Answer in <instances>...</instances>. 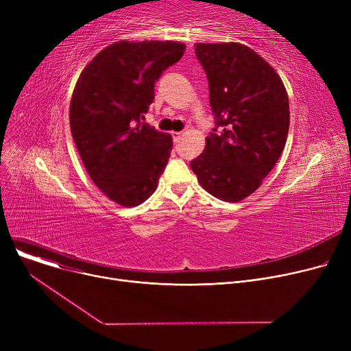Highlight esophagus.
<instances>
[{
	"label": "esophagus",
	"instance_id": "1",
	"mask_svg": "<svg viewBox=\"0 0 351 351\" xmlns=\"http://www.w3.org/2000/svg\"><path fill=\"white\" fill-rule=\"evenodd\" d=\"M180 136H182V132H172V138H173V142H175V143L179 142Z\"/></svg>",
	"mask_w": 351,
	"mask_h": 351
}]
</instances>
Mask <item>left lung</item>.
Masks as SVG:
<instances>
[{
    "mask_svg": "<svg viewBox=\"0 0 351 351\" xmlns=\"http://www.w3.org/2000/svg\"><path fill=\"white\" fill-rule=\"evenodd\" d=\"M195 53L206 72L216 126L191 168L210 195L239 202L262 185L285 149L287 92L276 71L246 45L196 44Z\"/></svg>",
    "mask_w": 351,
    "mask_h": 351,
    "instance_id": "left-lung-1",
    "label": "left lung"
}]
</instances>
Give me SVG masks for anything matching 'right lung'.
<instances>
[{
  "label": "right lung",
  "mask_w": 351,
  "mask_h": 351,
  "mask_svg": "<svg viewBox=\"0 0 351 351\" xmlns=\"http://www.w3.org/2000/svg\"><path fill=\"white\" fill-rule=\"evenodd\" d=\"M185 44L118 41L92 60L73 89L69 123L85 169L121 206H138L158 188L172 136L142 122L155 82L176 64Z\"/></svg>",
  "instance_id": "add662e5"
}]
</instances>
